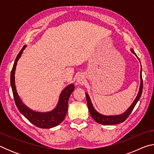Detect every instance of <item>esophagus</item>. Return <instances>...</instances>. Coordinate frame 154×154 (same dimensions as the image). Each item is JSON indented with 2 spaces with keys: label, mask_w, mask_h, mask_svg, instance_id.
Listing matches in <instances>:
<instances>
[{
  "label": "esophagus",
  "mask_w": 154,
  "mask_h": 154,
  "mask_svg": "<svg viewBox=\"0 0 154 154\" xmlns=\"http://www.w3.org/2000/svg\"><path fill=\"white\" fill-rule=\"evenodd\" d=\"M83 80H84V78H83V76L82 75H80L78 76L77 79V82L79 83H82L83 82Z\"/></svg>",
  "instance_id": "34e87169"
}]
</instances>
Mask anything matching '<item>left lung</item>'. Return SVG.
Wrapping results in <instances>:
<instances>
[{
    "instance_id": "obj_1",
    "label": "left lung",
    "mask_w": 154,
    "mask_h": 154,
    "mask_svg": "<svg viewBox=\"0 0 154 154\" xmlns=\"http://www.w3.org/2000/svg\"><path fill=\"white\" fill-rule=\"evenodd\" d=\"M132 53H133L134 55H136V54L134 53L133 49H131ZM137 56V55H136ZM142 70V69H141ZM141 70H140V85L139 88V92L138 93V95L137 98H135V100L131 106L127 109L126 112H124V113L121 115H119V116H103L102 114H100L98 113L94 109L92 104L91 103L90 98L89 96L87 93H85V97H86V100H87V104L88 106V109H89V112L92 116V118L94 119V120L97 122L98 124H103V125H113V124H118L119 123H122V122H124L126 119L128 118L130 114L131 113V112L133 110L135 105L137 103L138 101L141 96L142 91H143V79H142V75H141Z\"/></svg>"
}]
</instances>
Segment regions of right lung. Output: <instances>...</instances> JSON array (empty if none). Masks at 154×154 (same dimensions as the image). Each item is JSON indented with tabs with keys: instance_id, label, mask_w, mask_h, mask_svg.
Listing matches in <instances>:
<instances>
[{
	"instance_id": "right-lung-1",
	"label": "right lung",
	"mask_w": 154,
	"mask_h": 154,
	"mask_svg": "<svg viewBox=\"0 0 154 154\" xmlns=\"http://www.w3.org/2000/svg\"><path fill=\"white\" fill-rule=\"evenodd\" d=\"M25 48L26 45L23 47V48L18 54L11 72V85L15 105L20 113L35 126L41 128H51L58 126L64 120L67 113L69 99L71 93L73 92L75 86L73 84H71L68 85L66 88H64L60 96L58 105L53 111L48 112V113H40V112L34 111L28 108L26 106L23 104L21 99L18 96L15 85V68H16L18 60L20 58Z\"/></svg>"
}]
</instances>
